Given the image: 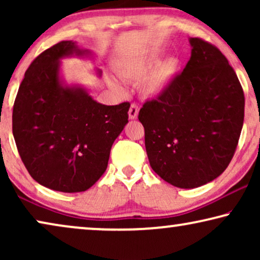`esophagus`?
<instances>
[{
  "label": "esophagus",
  "instance_id": "1",
  "mask_svg": "<svg viewBox=\"0 0 260 260\" xmlns=\"http://www.w3.org/2000/svg\"><path fill=\"white\" fill-rule=\"evenodd\" d=\"M138 111H140V108H138V105L136 103H133V104L130 105V109H129V118L130 119H136L137 116H138Z\"/></svg>",
  "mask_w": 260,
  "mask_h": 260
}]
</instances>
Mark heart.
Masks as SVG:
<instances>
[{
  "mask_svg": "<svg viewBox=\"0 0 260 260\" xmlns=\"http://www.w3.org/2000/svg\"><path fill=\"white\" fill-rule=\"evenodd\" d=\"M159 54L156 51L145 53L123 61L117 67L119 77L133 83L141 82V92L145 97L152 98L162 94L175 78L179 70V61L175 58L158 62ZM111 85L119 92L124 91L122 85L112 81Z\"/></svg>",
  "mask_w": 260,
  "mask_h": 260,
  "instance_id": "heart-1",
  "label": "heart"
}]
</instances>
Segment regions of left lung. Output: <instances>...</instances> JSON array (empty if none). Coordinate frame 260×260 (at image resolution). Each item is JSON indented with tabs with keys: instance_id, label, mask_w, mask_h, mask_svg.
Here are the masks:
<instances>
[{
	"instance_id": "8db88e82",
	"label": "left lung",
	"mask_w": 260,
	"mask_h": 260,
	"mask_svg": "<svg viewBox=\"0 0 260 260\" xmlns=\"http://www.w3.org/2000/svg\"><path fill=\"white\" fill-rule=\"evenodd\" d=\"M189 42L182 72L138 113L152 170L179 188L200 187L222 174L244 123V91L229 60L208 41Z\"/></svg>"
}]
</instances>
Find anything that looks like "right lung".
<instances>
[{"label":"right lung","instance_id":"1","mask_svg":"<svg viewBox=\"0 0 260 260\" xmlns=\"http://www.w3.org/2000/svg\"><path fill=\"white\" fill-rule=\"evenodd\" d=\"M84 54L60 41L33 60L13 108V135L30 176L49 189L77 193L108 168L113 142L127 123L130 103L99 104L79 87L62 86L59 60Z\"/></svg>","mask_w":260,"mask_h":260}]
</instances>
